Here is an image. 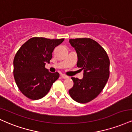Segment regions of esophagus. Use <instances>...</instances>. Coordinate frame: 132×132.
<instances>
[{"label": "esophagus", "instance_id": "esophagus-1", "mask_svg": "<svg viewBox=\"0 0 132 132\" xmlns=\"http://www.w3.org/2000/svg\"><path fill=\"white\" fill-rule=\"evenodd\" d=\"M61 77H62V78H63V79H67V78H68V76L64 75V74H61Z\"/></svg>", "mask_w": 132, "mask_h": 132}]
</instances>
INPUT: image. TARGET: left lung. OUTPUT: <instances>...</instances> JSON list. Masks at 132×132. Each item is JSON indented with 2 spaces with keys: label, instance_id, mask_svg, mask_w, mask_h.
I'll return each mask as SVG.
<instances>
[{
  "label": "left lung",
  "instance_id": "8db88e82",
  "mask_svg": "<svg viewBox=\"0 0 132 132\" xmlns=\"http://www.w3.org/2000/svg\"><path fill=\"white\" fill-rule=\"evenodd\" d=\"M75 48L77 66L84 70L82 79L71 77L74 85L69 93L74 101L86 103L93 100L102 91L109 77V59L108 54L96 41L90 38L69 39Z\"/></svg>",
  "mask_w": 132,
  "mask_h": 132
}]
</instances>
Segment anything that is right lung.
<instances>
[{"instance_id":"obj_1","label":"right lung","mask_w":132,"mask_h":132,"mask_svg":"<svg viewBox=\"0 0 132 132\" xmlns=\"http://www.w3.org/2000/svg\"><path fill=\"white\" fill-rule=\"evenodd\" d=\"M64 39L32 37L23 44L13 60V75L21 93L29 99H40L48 93L59 78L58 72H50L46 63H50L54 48Z\"/></svg>"}]
</instances>
